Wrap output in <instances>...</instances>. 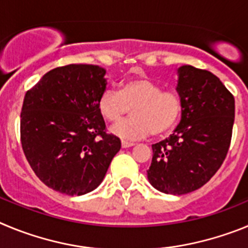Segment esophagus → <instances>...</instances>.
Instances as JSON below:
<instances>
[{
	"instance_id": "obj_1",
	"label": "esophagus",
	"mask_w": 248,
	"mask_h": 248,
	"mask_svg": "<svg viewBox=\"0 0 248 248\" xmlns=\"http://www.w3.org/2000/svg\"><path fill=\"white\" fill-rule=\"evenodd\" d=\"M134 143H129L126 140H122V148H131V146H134Z\"/></svg>"
}]
</instances>
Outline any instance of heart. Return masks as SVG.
Listing matches in <instances>:
<instances>
[{
	"label": "heart",
	"instance_id": "b5f03b06",
	"mask_svg": "<svg viewBox=\"0 0 248 248\" xmlns=\"http://www.w3.org/2000/svg\"><path fill=\"white\" fill-rule=\"evenodd\" d=\"M133 111L130 119L113 126V134L123 139H141L153 133H168L180 118L183 100L171 91H163L159 83L137 77L120 83L119 91L105 89L98 99V110L109 123H117Z\"/></svg>",
	"mask_w": 248,
	"mask_h": 248
}]
</instances>
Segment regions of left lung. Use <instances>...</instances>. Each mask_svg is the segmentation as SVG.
Returning <instances> with one entry per match:
<instances>
[{"mask_svg": "<svg viewBox=\"0 0 248 248\" xmlns=\"http://www.w3.org/2000/svg\"><path fill=\"white\" fill-rule=\"evenodd\" d=\"M181 120L171 135L153 144L148 179L164 194L200 189L216 174L229 151L235 98L217 77L205 69H177Z\"/></svg>", "mask_w": 248, "mask_h": 248, "instance_id": "obj_1", "label": "left lung"}]
</instances>
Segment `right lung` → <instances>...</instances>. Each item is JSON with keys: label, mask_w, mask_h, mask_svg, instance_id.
<instances>
[{"label": "right lung", "mask_w": 248, "mask_h": 248, "mask_svg": "<svg viewBox=\"0 0 248 248\" xmlns=\"http://www.w3.org/2000/svg\"><path fill=\"white\" fill-rule=\"evenodd\" d=\"M105 69L93 64L54 68L26 93L21 143L43 184L65 195L97 189L122 148L107 134L98 99L107 88Z\"/></svg>", "instance_id": "obj_1"}]
</instances>
